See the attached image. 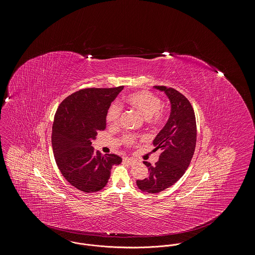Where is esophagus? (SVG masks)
Masks as SVG:
<instances>
[{"label": "esophagus", "instance_id": "34e87169", "mask_svg": "<svg viewBox=\"0 0 255 255\" xmlns=\"http://www.w3.org/2000/svg\"><path fill=\"white\" fill-rule=\"evenodd\" d=\"M124 161L127 162V163H128V164H133V163H134V159H132V158H130V157H125V158H124Z\"/></svg>", "mask_w": 255, "mask_h": 255}]
</instances>
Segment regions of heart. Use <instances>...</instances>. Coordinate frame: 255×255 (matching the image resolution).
Wrapping results in <instances>:
<instances>
[{
	"instance_id": "heart-1",
	"label": "heart",
	"mask_w": 255,
	"mask_h": 255,
	"mask_svg": "<svg viewBox=\"0 0 255 255\" xmlns=\"http://www.w3.org/2000/svg\"><path fill=\"white\" fill-rule=\"evenodd\" d=\"M125 103L131 109L139 112L149 125H157L164 118V111L161 107V100L154 94L141 91L128 95L125 98ZM123 107L119 103H114L110 106L107 112V121L109 125L116 128L121 123ZM137 140V135L134 133H126L122 136L121 142L125 146H132Z\"/></svg>"
}]
</instances>
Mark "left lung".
Returning <instances> with one entry per match:
<instances>
[{
	"label": "left lung",
	"mask_w": 255,
	"mask_h": 255,
	"mask_svg": "<svg viewBox=\"0 0 255 255\" xmlns=\"http://www.w3.org/2000/svg\"><path fill=\"white\" fill-rule=\"evenodd\" d=\"M163 91L171 104L169 119L153 140L154 150L159 149V159L148 167L149 174L136 180L138 188L144 192L157 193L174 184L185 172L194 153L196 144V122L190 102L178 91L163 86H155Z\"/></svg>",
	"instance_id": "1"
}]
</instances>
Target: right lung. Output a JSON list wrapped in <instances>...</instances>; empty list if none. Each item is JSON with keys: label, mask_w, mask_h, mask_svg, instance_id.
<instances>
[{"label": "right lung", "mask_w": 255, "mask_h": 255, "mask_svg": "<svg viewBox=\"0 0 255 255\" xmlns=\"http://www.w3.org/2000/svg\"><path fill=\"white\" fill-rule=\"evenodd\" d=\"M123 89L80 90L66 98L56 112L52 131L55 159L63 176L83 192L103 189L113 165L123 160L115 153L103 155L92 146L98 132L106 129L108 109Z\"/></svg>", "instance_id": "obj_1"}]
</instances>
